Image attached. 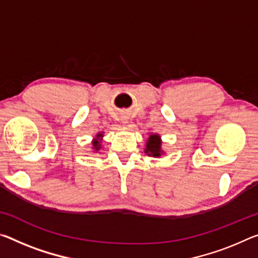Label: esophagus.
Listing matches in <instances>:
<instances>
[{
  "mask_svg": "<svg viewBox=\"0 0 258 258\" xmlns=\"http://www.w3.org/2000/svg\"><path fill=\"white\" fill-rule=\"evenodd\" d=\"M126 121H128V117H126V116H121V122H123V123H126Z\"/></svg>",
  "mask_w": 258,
  "mask_h": 258,
  "instance_id": "1",
  "label": "esophagus"
}]
</instances>
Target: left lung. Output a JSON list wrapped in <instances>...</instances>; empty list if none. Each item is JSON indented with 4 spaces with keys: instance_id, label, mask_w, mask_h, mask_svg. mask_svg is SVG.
Wrapping results in <instances>:
<instances>
[{
    "instance_id": "8db88e82",
    "label": "left lung",
    "mask_w": 258,
    "mask_h": 258,
    "mask_svg": "<svg viewBox=\"0 0 258 258\" xmlns=\"http://www.w3.org/2000/svg\"><path fill=\"white\" fill-rule=\"evenodd\" d=\"M145 153L150 157L159 158L161 154H164V151L161 150V138L159 135L154 134L150 135L148 142H146Z\"/></svg>"
}]
</instances>
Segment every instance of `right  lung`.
<instances>
[{
  "mask_svg": "<svg viewBox=\"0 0 258 258\" xmlns=\"http://www.w3.org/2000/svg\"><path fill=\"white\" fill-rule=\"evenodd\" d=\"M102 136H104V135H102V133H99V134L96 135V138H94V140L92 141V149H93L96 152H98L99 150L101 149V144H100V143H101Z\"/></svg>",
  "mask_w": 258,
  "mask_h": 258,
  "instance_id": "add662e5",
  "label": "right lung"
}]
</instances>
